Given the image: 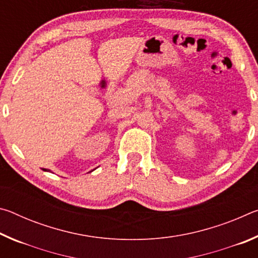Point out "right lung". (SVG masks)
Wrapping results in <instances>:
<instances>
[{
  "label": "right lung",
  "instance_id": "right-lung-1",
  "mask_svg": "<svg viewBox=\"0 0 258 258\" xmlns=\"http://www.w3.org/2000/svg\"><path fill=\"white\" fill-rule=\"evenodd\" d=\"M43 171H47V169H43Z\"/></svg>",
  "mask_w": 258,
  "mask_h": 258
}]
</instances>
